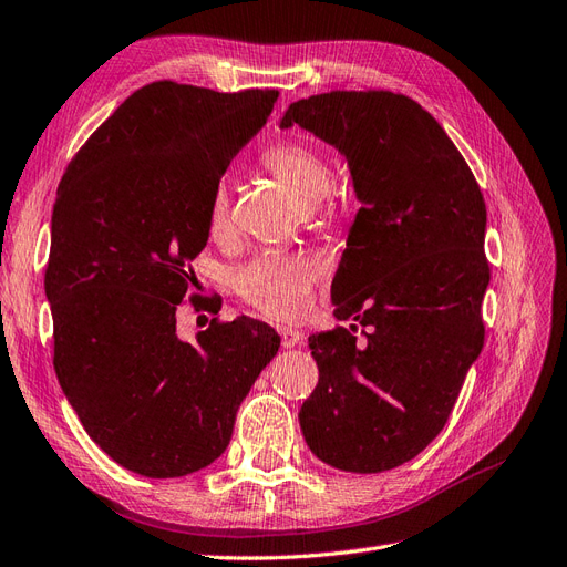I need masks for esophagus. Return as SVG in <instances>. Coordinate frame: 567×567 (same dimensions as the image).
Masks as SVG:
<instances>
[{
  "label": "esophagus",
  "mask_w": 567,
  "mask_h": 567,
  "mask_svg": "<svg viewBox=\"0 0 567 567\" xmlns=\"http://www.w3.org/2000/svg\"><path fill=\"white\" fill-rule=\"evenodd\" d=\"M302 342H305V333L302 331H298V329H281V346L286 350L298 348V346H302Z\"/></svg>",
  "instance_id": "obj_1"
}]
</instances>
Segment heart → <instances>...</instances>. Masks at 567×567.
Segmentation results:
<instances>
[{
    "label": "heart",
    "mask_w": 567,
    "mask_h": 567,
    "mask_svg": "<svg viewBox=\"0 0 567 567\" xmlns=\"http://www.w3.org/2000/svg\"><path fill=\"white\" fill-rule=\"evenodd\" d=\"M265 167L281 182L298 203L321 200L329 188V167L319 153L302 142L286 140L274 144L262 156ZM208 225L213 234L229 227V184L219 179L208 205ZM236 290L257 310L274 319H296L305 312L307 298L317 281V262L310 257H257L236 271Z\"/></svg>",
    "instance_id": "b5f03b06"
}]
</instances>
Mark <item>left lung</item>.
Wrapping results in <instances>:
<instances>
[{
	"instance_id": "obj_1",
	"label": "left lung",
	"mask_w": 567,
	"mask_h": 567,
	"mask_svg": "<svg viewBox=\"0 0 567 567\" xmlns=\"http://www.w3.org/2000/svg\"><path fill=\"white\" fill-rule=\"evenodd\" d=\"M293 125L346 158L359 200L331 284L336 319L352 323L310 336L319 383L300 427L329 466L383 473L437 437L483 350L485 200L447 132L409 96L317 94L288 106L279 127Z\"/></svg>"
}]
</instances>
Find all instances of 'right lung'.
<instances>
[{"mask_svg": "<svg viewBox=\"0 0 567 567\" xmlns=\"http://www.w3.org/2000/svg\"><path fill=\"white\" fill-rule=\"evenodd\" d=\"M279 92L153 82L127 96L59 184L44 277L54 369L87 435L120 466L182 477L221 456L236 411L279 352L265 321L177 336L215 184ZM196 300V298H194Z\"/></svg>", "mask_w": 567, "mask_h": 567, "instance_id": "1", "label": "right lung"}]
</instances>
